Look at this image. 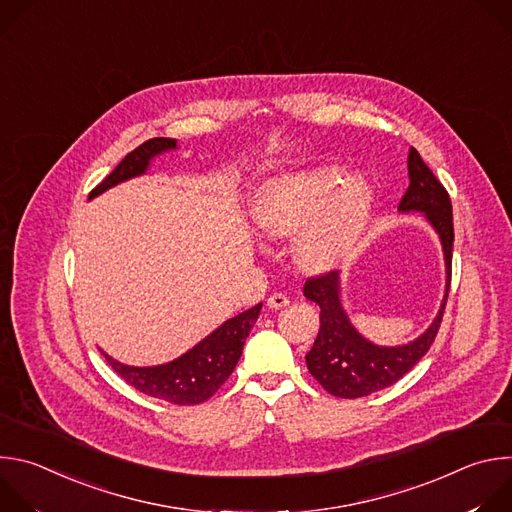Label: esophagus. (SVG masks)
<instances>
[{
    "mask_svg": "<svg viewBox=\"0 0 512 512\" xmlns=\"http://www.w3.org/2000/svg\"><path fill=\"white\" fill-rule=\"evenodd\" d=\"M267 306H269V308H273V310H281V308L289 306V298H287V296H283V294H273V296H269Z\"/></svg>",
    "mask_w": 512,
    "mask_h": 512,
    "instance_id": "34e87169",
    "label": "esophagus"
}]
</instances>
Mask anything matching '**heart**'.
Returning <instances> with one entry per match:
<instances>
[{"instance_id": "heart-1", "label": "heart", "mask_w": 512, "mask_h": 512, "mask_svg": "<svg viewBox=\"0 0 512 512\" xmlns=\"http://www.w3.org/2000/svg\"><path fill=\"white\" fill-rule=\"evenodd\" d=\"M334 168L269 178L257 192L253 221L271 237H294L306 269H328L356 245L371 210L369 184L352 178L340 186Z\"/></svg>"}]
</instances>
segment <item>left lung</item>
<instances>
[{
	"label": "left lung",
	"instance_id": "1",
	"mask_svg": "<svg viewBox=\"0 0 512 512\" xmlns=\"http://www.w3.org/2000/svg\"><path fill=\"white\" fill-rule=\"evenodd\" d=\"M407 170L411 182L399 202V210L423 212L442 239L448 273L444 304L433 324L417 340L391 348L377 346L362 338L348 322L340 304L338 271L310 277L304 285V296L320 306V332L312 350L306 354V364L312 377L334 397H367L395 385L429 350L444 318L452 279V202L444 184L435 178L415 148L409 150Z\"/></svg>",
	"mask_w": 512,
	"mask_h": 512
}]
</instances>
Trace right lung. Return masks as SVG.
Returning a JSON list of instances; mask_svg holds the SVG:
<instances>
[{
	"label": "right lung",
	"mask_w": 512,
	"mask_h": 512,
	"mask_svg": "<svg viewBox=\"0 0 512 512\" xmlns=\"http://www.w3.org/2000/svg\"><path fill=\"white\" fill-rule=\"evenodd\" d=\"M174 148L176 139L170 137L143 141L139 148L129 152L119 162V166L97 188L91 190L89 198H95L107 188L143 174L154 156ZM259 312L261 304L227 320L192 350L168 364H160V367H127V364L117 362L109 354H105V358L111 364V369L137 391L174 405H198L221 389L235 371L243 354L245 338L257 322Z\"/></svg>",
	"instance_id": "add662e5"
}]
</instances>
